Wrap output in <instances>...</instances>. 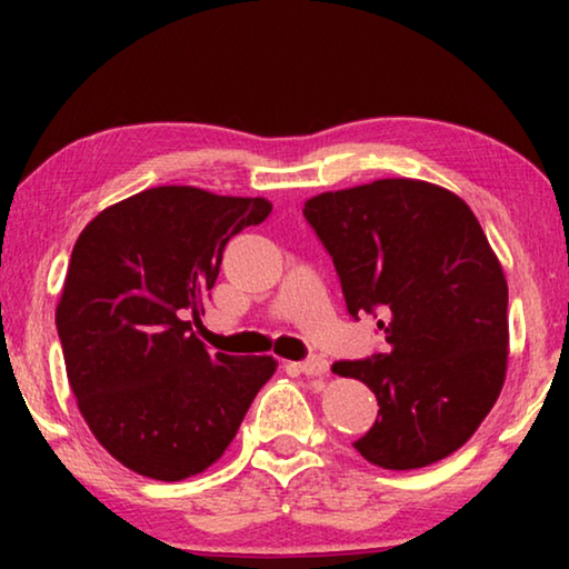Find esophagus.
<instances>
[{"instance_id":"1","label":"esophagus","mask_w":569,"mask_h":569,"mask_svg":"<svg viewBox=\"0 0 569 569\" xmlns=\"http://www.w3.org/2000/svg\"><path fill=\"white\" fill-rule=\"evenodd\" d=\"M298 369L306 377H326V371H329V361L321 359V356H311V359H306L298 363Z\"/></svg>"}]
</instances>
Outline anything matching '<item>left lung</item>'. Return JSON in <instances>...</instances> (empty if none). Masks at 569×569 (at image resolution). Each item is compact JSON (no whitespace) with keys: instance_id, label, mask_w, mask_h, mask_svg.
Returning a JSON list of instances; mask_svg holds the SVG:
<instances>
[{"instance_id":"left-lung-1","label":"left lung","mask_w":569,"mask_h":569,"mask_svg":"<svg viewBox=\"0 0 569 569\" xmlns=\"http://www.w3.org/2000/svg\"><path fill=\"white\" fill-rule=\"evenodd\" d=\"M303 216L333 258L349 313L383 316L387 353L331 366L379 401L353 447L383 469L449 457L507 377V278L477 216L451 190L411 178L321 192Z\"/></svg>"}]
</instances>
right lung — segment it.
Returning a JSON list of instances; mask_svg holds the SVG:
<instances>
[{
	"label": "right lung",
	"instance_id": "add662e5",
	"mask_svg": "<svg viewBox=\"0 0 569 569\" xmlns=\"http://www.w3.org/2000/svg\"><path fill=\"white\" fill-rule=\"evenodd\" d=\"M266 198L192 186L142 190L77 238L57 333L94 439L142 477L180 481L223 457L273 356L213 353L186 316L203 311L226 243L271 216Z\"/></svg>",
	"mask_w": 569,
	"mask_h": 569
}]
</instances>
